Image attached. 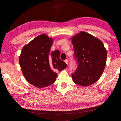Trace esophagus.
Listing matches in <instances>:
<instances>
[{"label": "esophagus", "instance_id": "esophagus-1", "mask_svg": "<svg viewBox=\"0 0 121 121\" xmlns=\"http://www.w3.org/2000/svg\"><path fill=\"white\" fill-rule=\"evenodd\" d=\"M64 62H65V63L67 64H68V59H65V60H64Z\"/></svg>", "mask_w": 121, "mask_h": 121}]
</instances>
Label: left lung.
I'll return each instance as SVG.
<instances>
[{
    "instance_id": "1",
    "label": "left lung",
    "mask_w": 121,
    "mask_h": 121,
    "mask_svg": "<svg viewBox=\"0 0 121 121\" xmlns=\"http://www.w3.org/2000/svg\"><path fill=\"white\" fill-rule=\"evenodd\" d=\"M71 40L78 61L77 70L72 74L73 81L82 86L95 83L102 75L106 63L107 51L103 43L84 31L73 36Z\"/></svg>"
}]
</instances>
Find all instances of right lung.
<instances>
[{
	"label": "right lung",
	"instance_id": "1",
	"mask_svg": "<svg viewBox=\"0 0 121 121\" xmlns=\"http://www.w3.org/2000/svg\"><path fill=\"white\" fill-rule=\"evenodd\" d=\"M53 39L43 34L35 38L22 48L19 63L25 78L37 88H44L53 84L58 71L67 67L60 60V52L49 53Z\"/></svg>",
	"mask_w": 121,
	"mask_h": 121
}]
</instances>
